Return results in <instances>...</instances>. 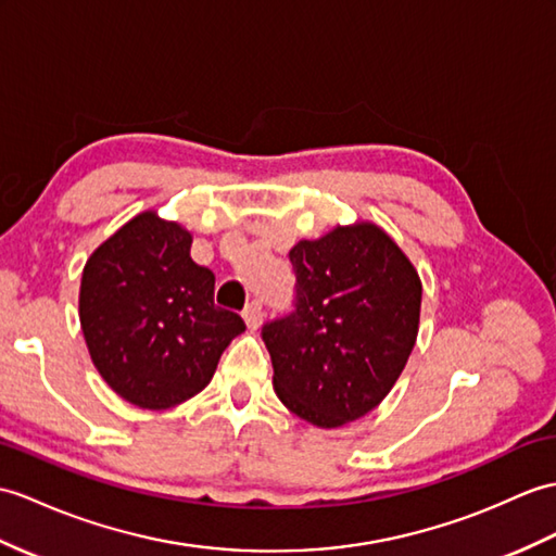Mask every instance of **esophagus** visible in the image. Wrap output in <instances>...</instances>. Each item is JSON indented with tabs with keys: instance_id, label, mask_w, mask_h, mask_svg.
Instances as JSON below:
<instances>
[{
	"instance_id": "obj_1",
	"label": "esophagus",
	"mask_w": 556,
	"mask_h": 556,
	"mask_svg": "<svg viewBox=\"0 0 556 556\" xmlns=\"http://www.w3.org/2000/svg\"><path fill=\"white\" fill-rule=\"evenodd\" d=\"M263 303L261 301H251L247 307H243V321H247L249 329H257L263 325Z\"/></svg>"
}]
</instances>
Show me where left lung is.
Masks as SVG:
<instances>
[{
  "mask_svg": "<svg viewBox=\"0 0 556 556\" xmlns=\"http://www.w3.org/2000/svg\"><path fill=\"white\" fill-rule=\"evenodd\" d=\"M295 309L267 321L275 391L295 417L337 429L391 393L415 348L421 281L371 223L331 229L289 251Z\"/></svg>",
  "mask_w": 556,
  "mask_h": 556,
  "instance_id": "left-lung-1",
  "label": "left lung"
}]
</instances>
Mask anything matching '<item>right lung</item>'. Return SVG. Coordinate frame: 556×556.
Listing matches in <instances>:
<instances>
[{
  "instance_id": "right-lung-1",
  "label": "right lung",
  "mask_w": 556,
  "mask_h": 556,
  "mask_svg": "<svg viewBox=\"0 0 556 556\" xmlns=\"http://www.w3.org/2000/svg\"><path fill=\"white\" fill-rule=\"evenodd\" d=\"M191 235L139 213L89 255L80 283L85 343L111 389L141 409L201 393L247 329L213 303L215 275L191 261Z\"/></svg>"
}]
</instances>
